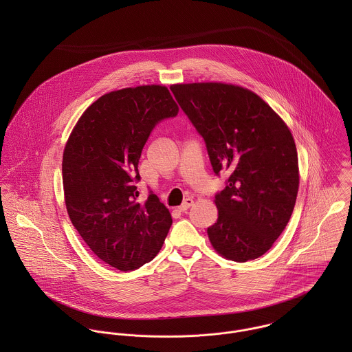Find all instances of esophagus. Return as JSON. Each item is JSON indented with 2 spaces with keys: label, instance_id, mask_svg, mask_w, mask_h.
Wrapping results in <instances>:
<instances>
[{
  "label": "esophagus",
  "instance_id": "esophagus-1",
  "mask_svg": "<svg viewBox=\"0 0 352 352\" xmlns=\"http://www.w3.org/2000/svg\"><path fill=\"white\" fill-rule=\"evenodd\" d=\"M192 204H194V201H192L191 198H187L186 201L182 203V206L179 207V210H180L182 212H186V211H187V210H188V208H190Z\"/></svg>",
  "mask_w": 352,
  "mask_h": 352
}]
</instances>
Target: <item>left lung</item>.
<instances>
[{"instance_id":"1","label":"left lung","mask_w":352,"mask_h":352,"mask_svg":"<svg viewBox=\"0 0 352 352\" xmlns=\"http://www.w3.org/2000/svg\"><path fill=\"white\" fill-rule=\"evenodd\" d=\"M199 133L217 176L218 219L207 228L219 254L244 263L260 257L282 234L293 214L298 155L293 135L274 109L251 91L201 82L170 88Z\"/></svg>"}]
</instances>
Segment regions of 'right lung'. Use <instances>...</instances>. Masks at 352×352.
Masks as SVG:
<instances>
[{
	"label": "right lung",
	"instance_id": "obj_1",
	"mask_svg": "<svg viewBox=\"0 0 352 352\" xmlns=\"http://www.w3.org/2000/svg\"><path fill=\"white\" fill-rule=\"evenodd\" d=\"M179 107L160 85L101 96L82 113L63 151L67 214L87 245L104 263L133 271L161 250L172 217L149 192L138 201V162L153 129Z\"/></svg>",
	"mask_w": 352,
	"mask_h": 352
}]
</instances>
